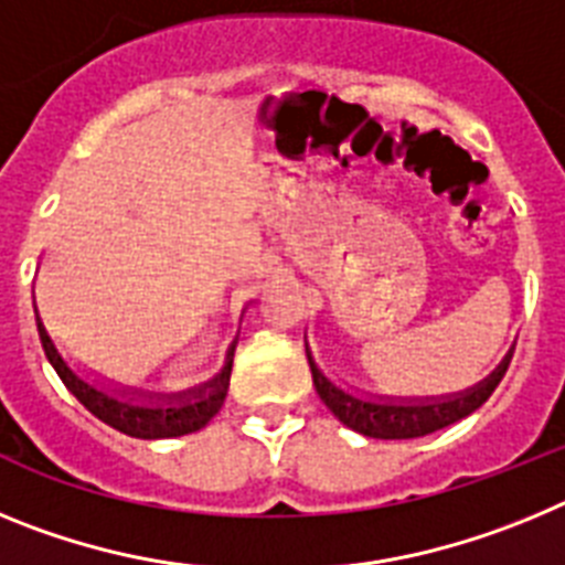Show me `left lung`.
<instances>
[{"mask_svg":"<svg viewBox=\"0 0 565 565\" xmlns=\"http://www.w3.org/2000/svg\"><path fill=\"white\" fill-rule=\"evenodd\" d=\"M512 351L509 348L507 356L501 359L495 371L481 379L478 384L467 387L461 393H444V396H373V393L351 391L344 384L333 382L322 367L317 364L311 353V344L306 337V353L308 364H311V376L317 384L319 398L328 404V411L351 430L362 433L367 438H384V441H402V438H418L430 436V433L450 427V424L461 422L469 413H476L498 384H501L503 373H507L509 362H512Z\"/></svg>","mask_w":565,"mask_h":565,"instance_id":"obj_1","label":"left lung"}]
</instances>
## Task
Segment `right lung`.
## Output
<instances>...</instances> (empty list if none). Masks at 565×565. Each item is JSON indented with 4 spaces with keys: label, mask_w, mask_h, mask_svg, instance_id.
<instances>
[{
    "label": "right lung",
    "mask_w": 565,
    "mask_h": 565,
    "mask_svg": "<svg viewBox=\"0 0 565 565\" xmlns=\"http://www.w3.org/2000/svg\"><path fill=\"white\" fill-rule=\"evenodd\" d=\"M33 308H36V297H33ZM246 311V308H243ZM36 326L39 337H42V348L47 353L50 364L56 367L58 379L64 382L73 396L87 407L96 418L104 424L115 427L124 436L132 438H178L198 433L206 427L217 411L226 402L228 393V376H232V362H234V348H237V337L228 344L226 359H223L221 373H214L209 382H201L198 387H189L181 393H143L138 387H121V384L104 382L98 376H87L84 371L73 367L58 351V344L44 328L42 317L36 308Z\"/></svg>",
    "instance_id": "right-lung-1"
}]
</instances>
